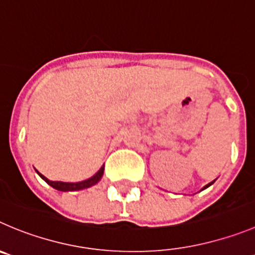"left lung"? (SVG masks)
I'll list each match as a JSON object with an SVG mask.
<instances>
[{
  "mask_svg": "<svg viewBox=\"0 0 255 255\" xmlns=\"http://www.w3.org/2000/svg\"><path fill=\"white\" fill-rule=\"evenodd\" d=\"M214 182H215V180H214V181H211V182H210V184L205 185V186H204V187H203V189H201V191H203V190H205V189H208V187H209V186H211V185H213V184H214Z\"/></svg>",
  "mask_w": 255,
  "mask_h": 255,
  "instance_id": "obj_1",
  "label": "left lung"
}]
</instances>
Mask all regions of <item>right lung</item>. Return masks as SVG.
<instances>
[{
	"mask_svg": "<svg viewBox=\"0 0 255 255\" xmlns=\"http://www.w3.org/2000/svg\"><path fill=\"white\" fill-rule=\"evenodd\" d=\"M37 175L40 176V177L44 180L46 184H49L50 186L52 187V189L55 190H59V191H79V190H84V189H88V187H92L94 186L95 184H98L99 181H101L102 176H103L104 173V166H102L101 168H99V171L95 175H93L92 177L87 178V180H84V181H80V182H63V181H51V180H49V178L45 177L44 175H41V173L39 172V171H36Z\"/></svg>",
	"mask_w": 255,
	"mask_h": 255,
	"instance_id": "obj_1",
	"label": "right lung"
}]
</instances>
